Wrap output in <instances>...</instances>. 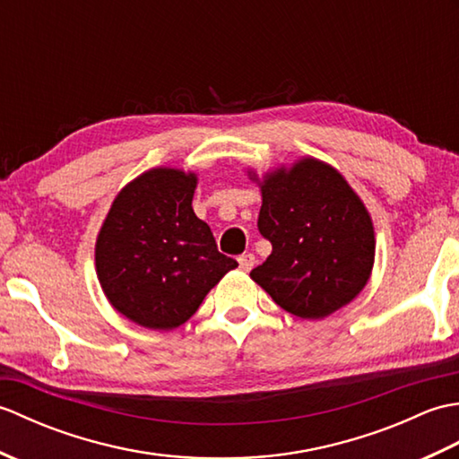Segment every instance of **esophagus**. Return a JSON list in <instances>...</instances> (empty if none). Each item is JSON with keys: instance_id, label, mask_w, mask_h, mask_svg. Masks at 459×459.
Returning <instances> with one entry per match:
<instances>
[{"instance_id": "esophagus-1", "label": "esophagus", "mask_w": 459, "mask_h": 459, "mask_svg": "<svg viewBox=\"0 0 459 459\" xmlns=\"http://www.w3.org/2000/svg\"><path fill=\"white\" fill-rule=\"evenodd\" d=\"M238 264H240V270L250 272L256 264V258H255V255H250V252H245V255L238 256Z\"/></svg>"}]
</instances>
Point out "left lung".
I'll list each match as a JSON object with an SVG mask.
<instances>
[{
	"instance_id": "8db88e82",
	"label": "left lung",
	"mask_w": 459,
	"mask_h": 459,
	"mask_svg": "<svg viewBox=\"0 0 459 459\" xmlns=\"http://www.w3.org/2000/svg\"><path fill=\"white\" fill-rule=\"evenodd\" d=\"M258 230L272 255L250 278L290 314L325 317L365 288L375 260L373 222L329 165L307 158L270 173Z\"/></svg>"
}]
</instances>
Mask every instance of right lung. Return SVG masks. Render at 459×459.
<instances>
[{
  "label": "right lung",
  "mask_w": 459,
  "mask_h": 459,
  "mask_svg": "<svg viewBox=\"0 0 459 459\" xmlns=\"http://www.w3.org/2000/svg\"><path fill=\"white\" fill-rule=\"evenodd\" d=\"M193 173L152 169L120 191L96 240V272L110 304L150 329H175L203 304L235 258L219 252L193 212Z\"/></svg>",
  "instance_id": "obj_1"
}]
</instances>
